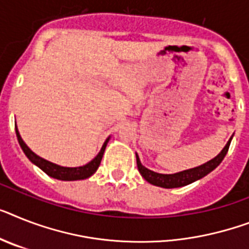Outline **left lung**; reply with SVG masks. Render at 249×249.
<instances>
[{
  "label": "left lung",
  "mask_w": 249,
  "mask_h": 249,
  "mask_svg": "<svg viewBox=\"0 0 249 249\" xmlns=\"http://www.w3.org/2000/svg\"><path fill=\"white\" fill-rule=\"evenodd\" d=\"M231 139H233V136L229 139V141L224 146V149L213 159L209 160L207 163L202 164V165L192 168V169L182 170V172H178V173L174 174L157 173L154 170L147 169L146 166H143L141 164V161H140L139 155L136 154L137 168H139L140 174L145 178V180H147L150 184H154V186L163 187V188H178V187L187 186V184L194 183L196 180L201 179V178H203V177L207 176L209 173H211L223 161V159L227 155L228 150H229V146H231Z\"/></svg>",
  "instance_id": "obj_1"
}]
</instances>
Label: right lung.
Here are the masks:
<instances>
[{
	"instance_id": "obj_1",
	"label": "right lung",
	"mask_w": 249,
	"mask_h": 249,
	"mask_svg": "<svg viewBox=\"0 0 249 249\" xmlns=\"http://www.w3.org/2000/svg\"><path fill=\"white\" fill-rule=\"evenodd\" d=\"M15 131H16V137H18V141L20 143V146H21L22 151L26 155L30 161H32L34 165H36L38 168L44 172L46 174H48L49 177H52V178H55V179L59 180H80V179H86V178H89L91 177L92 174L95 173L96 169L99 168L100 161H102V158L104 155V151H106L107 143L109 141L110 136L106 140V142L103 143L102 149L98 153L94 159L91 161H89L88 164L83 166H76V168H70V166H61L58 164H54L52 161H48V160L43 159L39 155H36V153H33L32 150L29 149L28 145L24 142V140L21 139L20 136V132H18V127L15 126Z\"/></svg>"
}]
</instances>
